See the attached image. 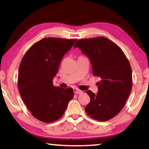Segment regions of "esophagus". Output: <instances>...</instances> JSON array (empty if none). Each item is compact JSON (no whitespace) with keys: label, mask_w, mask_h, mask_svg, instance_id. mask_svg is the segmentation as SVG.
<instances>
[{"label":"esophagus","mask_w":149,"mask_h":149,"mask_svg":"<svg viewBox=\"0 0 149 149\" xmlns=\"http://www.w3.org/2000/svg\"><path fill=\"white\" fill-rule=\"evenodd\" d=\"M73 90H74V92L75 93H77V94H81V93H83V91L80 90V89H77V88H74L73 89Z\"/></svg>","instance_id":"1"}]
</instances>
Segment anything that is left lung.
I'll return each mask as SVG.
<instances>
[{
    "instance_id": "1",
    "label": "left lung",
    "mask_w": 149,
    "mask_h": 149,
    "mask_svg": "<svg viewBox=\"0 0 149 149\" xmlns=\"http://www.w3.org/2000/svg\"><path fill=\"white\" fill-rule=\"evenodd\" d=\"M88 57L93 76L101 78L97 94L88 90L90 102L85 111L93 119L106 121L123 109L132 91V73L123 51L103 36L80 39L74 45Z\"/></svg>"
}]
</instances>
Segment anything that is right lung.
Returning a JSON list of instances; mask_svg holds the SVG:
<instances>
[{"label": "right lung", "instance_id": "right-lung-1", "mask_svg": "<svg viewBox=\"0 0 149 149\" xmlns=\"http://www.w3.org/2000/svg\"><path fill=\"white\" fill-rule=\"evenodd\" d=\"M76 41L54 37L42 38L31 46L22 58L18 89L32 115L39 121L51 123L60 119L74 96L72 88L54 86L53 79L64 55Z\"/></svg>", "mask_w": 149, "mask_h": 149}]
</instances>
